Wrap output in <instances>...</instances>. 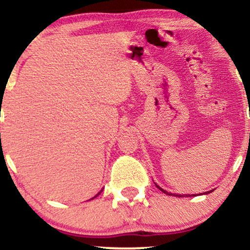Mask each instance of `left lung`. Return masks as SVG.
I'll use <instances>...</instances> for the list:
<instances>
[{"instance_id":"left-lung-1","label":"left lung","mask_w":250,"mask_h":250,"mask_svg":"<svg viewBox=\"0 0 250 250\" xmlns=\"http://www.w3.org/2000/svg\"><path fill=\"white\" fill-rule=\"evenodd\" d=\"M157 187H158V188H159V189H160V190H163V192H164V193H165V194H168V195H171V193H168V192H166V190H164V189H161V188H160V187H159V186H157ZM207 193H209V192H207ZM186 196H187V195H186ZM193 196H194V195H193Z\"/></svg>"}]
</instances>
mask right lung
Returning <instances> with one entry per match:
<instances>
[{
    "mask_svg": "<svg viewBox=\"0 0 250 250\" xmlns=\"http://www.w3.org/2000/svg\"><path fill=\"white\" fill-rule=\"evenodd\" d=\"M98 194H99V193H98ZM96 196H97V195H96ZM96 196H95V198H96ZM92 199H93V198H92Z\"/></svg>",
    "mask_w": 250,
    "mask_h": 250,
    "instance_id": "add662e5",
    "label": "right lung"
}]
</instances>
